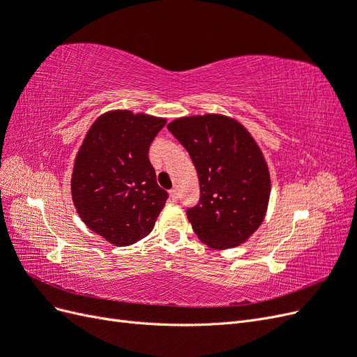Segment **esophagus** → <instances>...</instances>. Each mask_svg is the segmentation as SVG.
<instances>
[{
  "instance_id": "34e87169",
  "label": "esophagus",
  "mask_w": 357,
  "mask_h": 357,
  "mask_svg": "<svg viewBox=\"0 0 357 357\" xmlns=\"http://www.w3.org/2000/svg\"><path fill=\"white\" fill-rule=\"evenodd\" d=\"M169 199H171L172 202H177V201H178V192H177L176 189H171V190H169Z\"/></svg>"
}]
</instances>
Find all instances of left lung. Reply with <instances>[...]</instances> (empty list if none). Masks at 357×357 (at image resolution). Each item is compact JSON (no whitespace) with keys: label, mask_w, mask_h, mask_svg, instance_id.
I'll return each mask as SVG.
<instances>
[{"label":"left lung","mask_w":357,"mask_h":357,"mask_svg":"<svg viewBox=\"0 0 357 357\" xmlns=\"http://www.w3.org/2000/svg\"><path fill=\"white\" fill-rule=\"evenodd\" d=\"M167 128L198 172L199 202L186 211L198 238L220 250L243 244L264 222L271 192L253 137L222 114L181 117Z\"/></svg>","instance_id":"left-lung-1"}]
</instances>
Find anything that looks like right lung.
I'll return each mask as SVG.
<instances>
[{"label":"right lung","instance_id":"add662e5","mask_svg":"<svg viewBox=\"0 0 357 357\" xmlns=\"http://www.w3.org/2000/svg\"><path fill=\"white\" fill-rule=\"evenodd\" d=\"M164 125L160 117L109 112L96 119L75 156V210L89 229L117 247L152 232L168 199L149 159V147Z\"/></svg>","mask_w":357,"mask_h":357}]
</instances>
